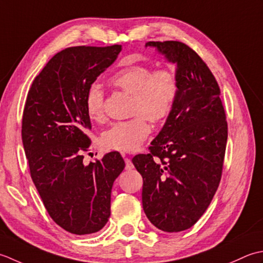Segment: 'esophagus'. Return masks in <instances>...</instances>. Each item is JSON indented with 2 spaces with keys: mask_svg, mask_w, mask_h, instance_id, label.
Masks as SVG:
<instances>
[{
  "mask_svg": "<svg viewBox=\"0 0 263 263\" xmlns=\"http://www.w3.org/2000/svg\"><path fill=\"white\" fill-rule=\"evenodd\" d=\"M125 162H126V169L127 170H130V169H133V162H132V160L129 159V158H126L125 159Z\"/></svg>",
  "mask_w": 263,
  "mask_h": 263,
  "instance_id": "esophagus-1",
  "label": "esophagus"
}]
</instances>
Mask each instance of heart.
I'll return each mask as SVG.
<instances>
[{"label":"heart","instance_id":"obj_1","mask_svg":"<svg viewBox=\"0 0 263 263\" xmlns=\"http://www.w3.org/2000/svg\"><path fill=\"white\" fill-rule=\"evenodd\" d=\"M110 84L132 95L130 114L136 116L112 125L102 134L101 143L108 149L133 152L151 133L147 118L159 124L171 114L178 95V82L174 71L169 69L152 71V68L145 64H130L112 74ZM85 109L92 120L104 119L103 92L100 85L92 84L88 87L85 95Z\"/></svg>","mask_w":263,"mask_h":263}]
</instances>
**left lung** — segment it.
Returning <instances> with one entry per match:
<instances>
[{
    "label": "left lung",
    "mask_w": 263,
    "mask_h": 263,
    "mask_svg": "<svg viewBox=\"0 0 263 263\" xmlns=\"http://www.w3.org/2000/svg\"><path fill=\"white\" fill-rule=\"evenodd\" d=\"M175 63L178 95L148 154L133 163L143 177L142 203L160 230L191 228L220 183L228 128L220 88L205 62L181 42H147Z\"/></svg>",
    "instance_id": "8db88e82"
}]
</instances>
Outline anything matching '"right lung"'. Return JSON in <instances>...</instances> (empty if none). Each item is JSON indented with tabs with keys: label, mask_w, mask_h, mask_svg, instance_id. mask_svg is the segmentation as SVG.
I'll return each instance as SVG.
<instances>
[{
	"label": "right lung",
	"mask_w": 263,
	"mask_h": 263,
	"mask_svg": "<svg viewBox=\"0 0 263 263\" xmlns=\"http://www.w3.org/2000/svg\"><path fill=\"white\" fill-rule=\"evenodd\" d=\"M121 45L74 46L57 53L34 79L23 116V144L44 206L67 232H99L110 217L111 190L125 168L119 152L83 163L92 128L85 95Z\"/></svg>",
	"instance_id": "add662e5"
}]
</instances>
